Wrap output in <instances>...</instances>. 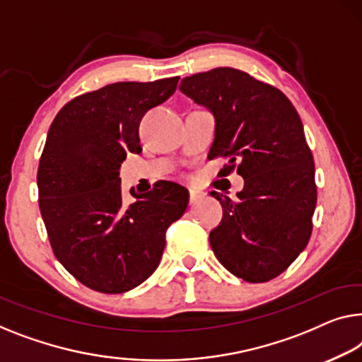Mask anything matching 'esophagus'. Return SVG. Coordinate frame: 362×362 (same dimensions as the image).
Segmentation results:
<instances>
[{"mask_svg": "<svg viewBox=\"0 0 362 362\" xmlns=\"http://www.w3.org/2000/svg\"><path fill=\"white\" fill-rule=\"evenodd\" d=\"M202 198H203V193L202 192L195 190V188H190V204L198 203Z\"/></svg>", "mask_w": 362, "mask_h": 362, "instance_id": "esophagus-1", "label": "esophagus"}]
</instances>
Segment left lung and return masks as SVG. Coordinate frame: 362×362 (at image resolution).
<instances>
[{
    "label": "left lung",
    "instance_id": "left-lung-1",
    "mask_svg": "<svg viewBox=\"0 0 362 362\" xmlns=\"http://www.w3.org/2000/svg\"><path fill=\"white\" fill-rule=\"evenodd\" d=\"M180 90L214 115L209 158L244 177L237 199L218 195L223 219L209 233L214 255L249 283L281 274L305 249L317 204L314 158L300 117L281 90L234 68L183 78Z\"/></svg>",
    "mask_w": 362,
    "mask_h": 362
}]
</instances>
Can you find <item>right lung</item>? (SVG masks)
Instances as JSON below:
<instances>
[{
	"label": "right lung",
	"instance_id": "add662e5",
	"mask_svg": "<svg viewBox=\"0 0 362 362\" xmlns=\"http://www.w3.org/2000/svg\"><path fill=\"white\" fill-rule=\"evenodd\" d=\"M179 76L115 83L74 97L57 113L43 148L37 187L58 262L88 288L120 294L159 267L165 230L188 206V190L160 182L123 203L120 165L141 153L139 122L175 93Z\"/></svg>",
	"mask_w": 362,
	"mask_h": 362
}]
</instances>
